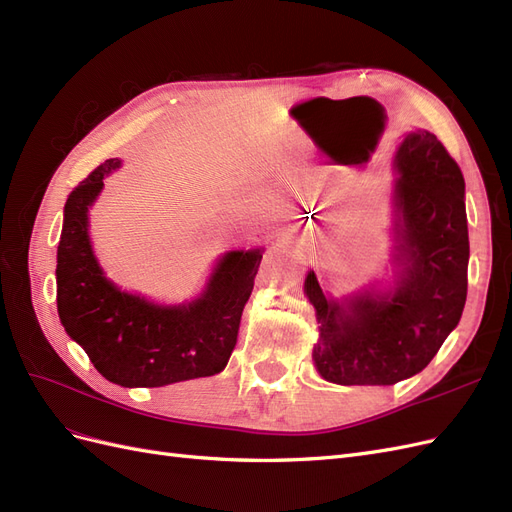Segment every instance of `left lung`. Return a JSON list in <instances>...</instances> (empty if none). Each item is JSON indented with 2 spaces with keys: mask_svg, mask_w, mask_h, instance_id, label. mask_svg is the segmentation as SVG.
I'll list each match as a JSON object with an SVG mask.
<instances>
[{
  "mask_svg": "<svg viewBox=\"0 0 512 512\" xmlns=\"http://www.w3.org/2000/svg\"><path fill=\"white\" fill-rule=\"evenodd\" d=\"M391 188V254L380 275L344 294L318 284L314 305L318 374L342 386H391L423 371L461 320L468 294L466 181L438 136L412 128L399 136Z\"/></svg>",
  "mask_w": 512,
  "mask_h": 512,
  "instance_id": "obj_1",
  "label": "left lung"
}]
</instances>
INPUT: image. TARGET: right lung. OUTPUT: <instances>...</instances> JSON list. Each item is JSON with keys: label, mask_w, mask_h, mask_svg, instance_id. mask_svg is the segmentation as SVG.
<instances>
[{"label": "right lung", "mask_w": 512, "mask_h": 512, "mask_svg": "<svg viewBox=\"0 0 512 512\" xmlns=\"http://www.w3.org/2000/svg\"><path fill=\"white\" fill-rule=\"evenodd\" d=\"M121 164L106 160L66 200L55 269L61 327L108 382L126 389L220 374L265 247L220 254L203 290L188 301L160 303L123 290L106 277L89 235V211Z\"/></svg>", "instance_id": "add662e5"}]
</instances>
